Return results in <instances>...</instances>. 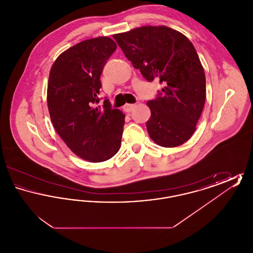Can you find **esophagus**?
I'll return each instance as SVG.
<instances>
[{
	"instance_id": "esophagus-1",
	"label": "esophagus",
	"mask_w": 253,
	"mask_h": 253,
	"mask_svg": "<svg viewBox=\"0 0 253 253\" xmlns=\"http://www.w3.org/2000/svg\"><path fill=\"white\" fill-rule=\"evenodd\" d=\"M134 104H130V103H126L124 106H123V109H124V111H126V112H131L132 111V109L134 108Z\"/></svg>"
}]
</instances>
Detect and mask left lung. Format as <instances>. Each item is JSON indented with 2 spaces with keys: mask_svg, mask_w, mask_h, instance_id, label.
<instances>
[{
  "mask_svg": "<svg viewBox=\"0 0 253 253\" xmlns=\"http://www.w3.org/2000/svg\"><path fill=\"white\" fill-rule=\"evenodd\" d=\"M113 37L148 82L157 79L164 85L159 96L147 102L150 137L166 148L188 141L206 99L204 69L191 41L165 25L141 26Z\"/></svg>",
  "mask_w": 253,
  "mask_h": 253,
  "instance_id": "left-lung-1",
  "label": "left lung"
}]
</instances>
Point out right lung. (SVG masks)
Returning <instances> with one entry per match:
<instances>
[{
	"label": "right lung",
	"instance_id": "1",
	"mask_svg": "<svg viewBox=\"0 0 253 253\" xmlns=\"http://www.w3.org/2000/svg\"><path fill=\"white\" fill-rule=\"evenodd\" d=\"M117 43L108 37L85 40L62 52L49 73L47 105L53 126L73 153L89 162H102L120 150L125 115L103 107L97 95L100 76Z\"/></svg>",
	"mask_w": 253,
	"mask_h": 253
}]
</instances>
